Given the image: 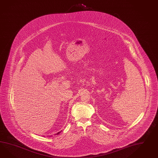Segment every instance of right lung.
Here are the masks:
<instances>
[{"label":"right lung","mask_w":158,"mask_h":158,"mask_svg":"<svg viewBox=\"0 0 158 158\" xmlns=\"http://www.w3.org/2000/svg\"><path fill=\"white\" fill-rule=\"evenodd\" d=\"M60 134V132H58V134Z\"/></svg>","instance_id":"1"}]
</instances>
